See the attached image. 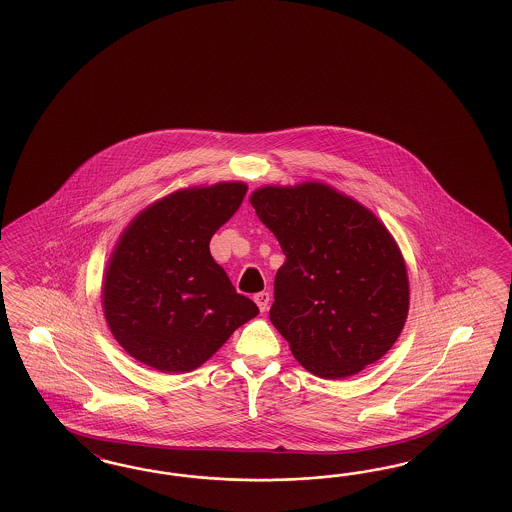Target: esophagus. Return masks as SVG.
Segmentation results:
<instances>
[{"label":"esophagus","instance_id":"obj_1","mask_svg":"<svg viewBox=\"0 0 512 512\" xmlns=\"http://www.w3.org/2000/svg\"><path fill=\"white\" fill-rule=\"evenodd\" d=\"M253 300L259 306V310H268V304H270V295L268 293H257V295L253 296Z\"/></svg>","mask_w":512,"mask_h":512}]
</instances>
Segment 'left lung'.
Returning <instances> with one entry per match:
<instances>
[{
    "label": "left lung",
    "instance_id": "left-lung-1",
    "mask_svg": "<svg viewBox=\"0 0 512 512\" xmlns=\"http://www.w3.org/2000/svg\"><path fill=\"white\" fill-rule=\"evenodd\" d=\"M249 202L285 255L270 321L296 360L343 379L387 355L409 311L407 270L387 227L319 182L261 187Z\"/></svg>",
    "mask_w": 512,
    "mask_h": 512
}]
</instances>
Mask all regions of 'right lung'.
I'll list each match as a JSON object with an SVG mask.
<instances>
[{
  "mask_svg": "<svg viewBox=\"0 0 512 512\" xmlns=\"http://www.w3.org/2000/svg\"><path fill=\"white\" fill-rule=\"evenodd\" d=\"M246 191L242 182L182 189L127 225L107 266L103 308L135 360L163 373L191 372L259 313L210 255L212 236Z\"/></svg>",
  "mask_w": 512,
  "mask_h": 512,
  "instance_id": "right-lung-1",
  "label": "right lung"
}]
</instances>
